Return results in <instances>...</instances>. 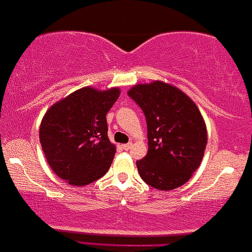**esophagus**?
Instances as JSON below:
<instances>
[{
    "label": "esophagus",
    "mask_w": 252,
    "mask_h": 252,
    "mask_svg": "<svg viewBox=\"0 0 252 252\" xmlns=\"http://www.w3.org/2000/svg\"><path fill=\"white\" fill-rule=\"evenodd\" d=\"M130 148H132V142H128L126 144H123V149L124 150H129Z\"/></svg>",
    "instance_id": "esophagus-1"
}]
</instances>
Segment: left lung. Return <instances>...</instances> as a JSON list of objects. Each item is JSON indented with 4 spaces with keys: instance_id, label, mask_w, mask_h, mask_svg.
Masks as SVG:
<instances>
[{
    "instance_id": "obj_1",
    "label": "left lung",
    "mask_w": 252,
    "mask_h": 252,
    "mask_svg": "<svg viewBox=\"0 0 252 252\" xmlns=\"http://www.w3.org/2000/svg\"><path fill=\"white\" fill-rule=\"evenodd\" d=\"M147 120V156L136 161L142 180L159 190L186 184L197 170L208 141L206 126L194 102L161 81L136 85L127 93Z\"/></svg>"
}]
</instances>
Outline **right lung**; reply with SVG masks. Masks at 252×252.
<instances>
[{
	"label": "right lung",
	"mask_w": 252,
	"mask_h": 252,
	"mask_svg": "<svg viewBox=\"0 0 252 252\" xmlns=\"http://www.w3.org/2000/svg\"><path fill=\"white\" fill-rule=\"evenodd\" d=\"M118 88L85 87L48 110L40 125V142L55 173L72 186L89 185L111 166L116 147L108 137L106 113Z\"/></svg>",
	"instance_id": "add662e5"
}]
</instances>
